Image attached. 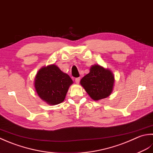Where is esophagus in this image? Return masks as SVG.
<instances>
[{
	"label": "esophagus",
	"instance_id": "esophagus-1",
	"mask_svg": "<svg viewBox=\"0 0 153 153\" xmlns=\"http://www.w3.org/2000/svg\"><path fill=\"white\" fill-rule=\"evenodd\" d=\"M80 78H76V79H75V82L76 84H79V82H80Z\"/></svg>",
	"mask_w": 153,
	"mask_h": 153
}]
</instances>
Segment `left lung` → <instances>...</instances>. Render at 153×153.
I'll use <instances>...</instances> for the list:
<instances>
[{"instance_id":"1","label":"left lung","mask_w":153,"mask_h":153,"mask_svg":"<svg viewBox=\"0 0 153 153\" xmlns=\"http://www.w3.org/2000/svg\"><path fill=\"white\" fill-rule=\"evenodd\" d=\"M115 77L109 68L99 65H92L88 74L80 80V84L93 100L108 97L114 89Z\"/></svg>"}]
</instances>
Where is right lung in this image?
I'll list each match as a JSON object with an SVG mask.
<instances>
[{"instance_id":"obj_1","label":"right lung","mask_w":153,"mask_h":153,"mask_svg":"<svg viewBox=\"0 0 153 153\" xmlns=\"http://www.w3.org/2000/svg\"><path fill=\"white\" fill-rule=\"evenodd\" d=\"M73 83L71 77L55 64L42 67L34 79V87L37 95L51 105H57L65 100Z\"/></svg>"}]
</instances>
